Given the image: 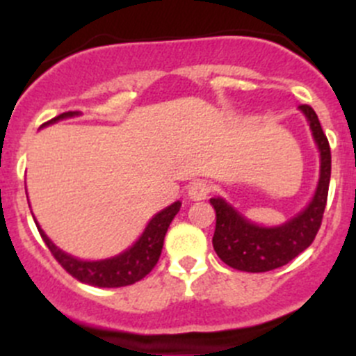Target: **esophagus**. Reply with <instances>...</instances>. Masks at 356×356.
I'll use <instances>...</instances> for the list:
<instances>
[{
    "label": "esophagus",
    "instance_id": "obj_1",
    "mask_svg": "<svg viewBox=\"0 0 356 356\" xmlns=\"http://www.w3.org/2000/svg\"><path fill=\"white\" fill-rule=\"evenodd\" d=\"M188 195H189V198L195 200V201L204 200L208 195H210V184H208L207 181L191 182V184H189V189H188Z\"/></svg>",
    "mask_w": 356,
    "mask_h": 356
}]
</instances>
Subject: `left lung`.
I'll return each instance as SVG.
<instances>
[{
	"mask_svg": "<svg viewBox=\"0 0 356 356\" xmlns=\"http://www.w3.org/2000/svg\"><path fill=\"white\" fill-rule=\"evenodd\" d=\"M300 110L310 122L312 134L321 149V179L314 200L286 224L279 227H260L248 222L222 198H211L210 204L217 217L211 243L218 258L229 267L243 272L274 270L307 250L321 229L331 181V148L314 108L300 105Z\"/></svg>",
	"mask_w": 356,
	"mask_h": 356,
	"instance_id": "obj_1",
	"label": "left lung"
}]
</instances>
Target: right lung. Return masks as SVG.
<instances>
[{"label": "right lung", "mask_w": 356, "mask_h": 356, "mask_svg": "<svg viewBox=\"0 0 356 356\" xmlns=\"http://www.w3.org/2000/svg\"><path fill=\"white\" fill-rule=\"evenodd\" d=\"M75 115H79L77 111H65V113L46 122L44 125L53 124V122L62 120V118L67 117H75ZM179 210H181V201H175L174 204L161 210L160 213H156L149 220L145 232L136 241L134 246H131L127 251L117 254V257L99 261H82L63 253L62 250H58L49 241L48 236L42 232V229L38 224L35 225H38L39 234H41L42 241L46 243L48 250L51 251L56 261L65 268L72 277L84 282V284L98 286V288H122V286H131L134 282L141 281L143 277H146L153 270V267H155L161 254V248H163V239L165 234H167L168 225L174 220Z\"/></svg>", "instance_id": "right-lung-1"}]
</instances>
